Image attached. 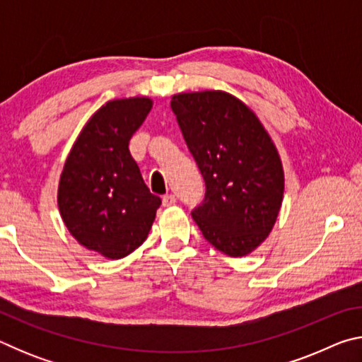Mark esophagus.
<instances>
[{"mask_svg": "<svg viewBox=\"0 0 362 362\" xmlns=\"http://www.w3.org/2000/svg\"><path fill=\"white\" fill-rule=\"evenodd\" d=\"M177 203V198L174 194H166L163 196V206L164 207H169V206H174Z\"/></svg>", "mask_w": 362, "mask_h": 362, "instance_id": "obj_1", "label": "esophagus"}]
</instances>
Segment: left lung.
Instances as JSON below:
<instances>
[{"mask_svg":"<svg viewBox=\"0 0 362 362\" xmlns=\"http://www.w3.org/2000/svg\"><path fill=\"white\" fill-rule=\"evenodd\" d=\"M170 108L206 182L193 220L220 252L250 254L272 233L283 204L276 145L259 116L225 90L174 94Z\"/></svg>","mask_w":362,"mask_h":362,"instance_id":"obj_1","label":"left lung"}]
</instances>
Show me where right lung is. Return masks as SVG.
Segmentation results:
<instances>
[{
  "instance_id": "obj_1",
  "label": "right lung",
  "mask_w": 362,
  "mask_h": 362,
  "mask_svg": "<svg viewBox=\"0 0 362 362\" xmlns=\"http://www.w3.org/2000/svg\"><path fill=\"white\" fill-rule=\"evenodd\" d=\"M151 107L145 95L103 103L83 126L60 174L57 206L66 230L105 259H122L142 246L161 204L129 153Z\"/></svg>"
}]
</instances>
